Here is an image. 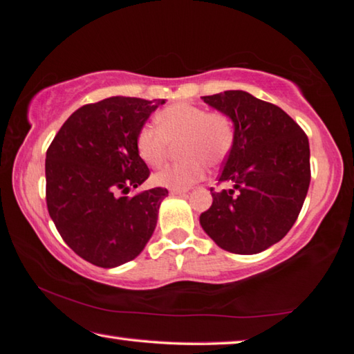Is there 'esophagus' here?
Returning a JSON list of instances; mask_svg holds the SVG:
<instances>
[{"label": "esophagus", "mask_w": 354, "mask_h": 354, "mask_svg": "<svg viewBox=\"0 0 354 354\" xmlns=\"http://www.w3.org/2000/svg\"><path fill=\"white\" fill-rule=\"evenodd\" d=\"M187 189H171L170 190V194L171 195H185V194H187Z\"/></svg>", "instance_id": "esophagus-1"}]
</instances>
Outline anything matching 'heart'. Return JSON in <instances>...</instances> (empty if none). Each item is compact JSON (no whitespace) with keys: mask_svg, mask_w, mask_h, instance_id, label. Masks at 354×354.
Returning a JSON list of instances; mask_svg holds the SVG:
<instances>
[{"mask_svg":"<svg viewBox=\"0 0 354 354\" xmlns=\"http://www.w3.org/2000/svg\"><path fill=\"white\" fill-rule=\"evenodd\" d=\"M158 129L143 127L136 139L140 159L149 167L165 162L170 145L183 142L179 156L184 162L165 167L153 176L154 184L167 189H189L206 175V164L218 165L234 142L231 118L221 112H207L205 107L176 103L156 117Z\"/></svg>","mask_w":354,"mask_h":354,"instance_id":"1","label":"heart"}]
</instances>
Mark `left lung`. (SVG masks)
Instances as JSON below:
<instances>
[{"label": "left lung", "mask_w": 354, "mask_h": 354, "mask_svg": "<svg viewBox=\"0 0 354 354\" xmlns=\"http://www.w3.org/2000/svg\"><path fill=\"white\" fill-rule=\"evenodd\" d=\"M231 118L234 142L200 225L230 253L256 254L279 242L295 223L310 183L309 142L281 109L243 91L201 97Z\"/></svg>", "instance_id": "obj_1"}]
</instances>
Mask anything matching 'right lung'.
Masks as SVG:
<instances>
[{
  "label": "right lung",
  "mask_w": 354,
  "mask_h": 354,
  "mask_svg": "<svg viewBox=\"0 0 354 354\" xmlns=\"http://www.w3.org/2000/svg\"><path fill=\"white\" fill-rule=\"evenodd\" d=\"M165 100L111 97L75 111L46 151V206L65 243L82 259L113 268L151 239L169 190L127 196L149 170L136 148L139 131Z\"/></svg>",
  "instance_id": "add662e5"
}]
</instances>
